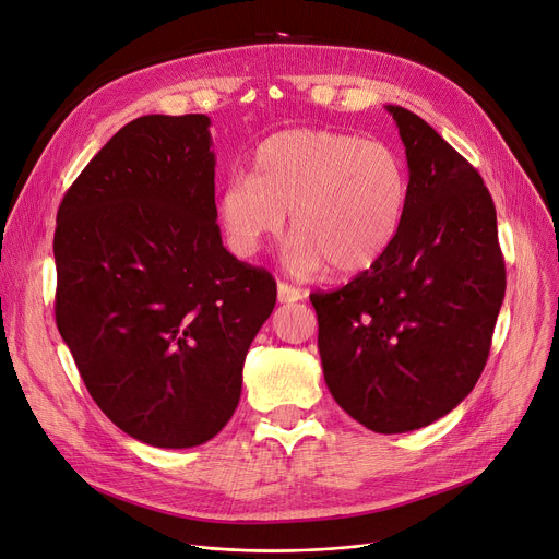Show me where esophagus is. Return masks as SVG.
I'll return each instance as SVG.
<instances>
[{"label":"esophagus","mask_w":559,"mask_h":559,"mask_svg":"<svg viewBox=\"0 0 559 559\" xmlns=\"http://www.w3.org/2000/svg\"><path fill=\"white\" fill-rule=\"evenodd\" d=\"M276 289H278V301L281 304H297V301L304 299V292L287 285V283H278Z\"/></svg>","instance_id":"1"}]
</instances>
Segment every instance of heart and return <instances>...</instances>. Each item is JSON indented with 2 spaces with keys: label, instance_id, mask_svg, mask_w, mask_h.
<instances>
[{
  "label": "heart",
  "instance_id": "b5f03b06",
  "mask_svg": "<svg viewBox=\"0 0 559 559\" xmlns=\"http://www.w3.org/2000/svg\"><path fill=\"white\" fill-rule=\"evenodd\" d=\"M407 176L383 142L292 129L255 150L251 176H233L219 197L230 249L251 258L289 213L283 251L295 274H360L388 253L401 230Z\"/></svg>",
  "mask_w": 559,
  "mask_h": 559
}]
</instances>
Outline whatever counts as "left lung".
Segmentation results:
<instances>
[{
    "label": "left lung",
    "instance_id": "8db88e82",
    "mask_svg": "<svg viewBox=\"0 0 559 559\" xmlns=\"http://www.w3.org/2000/svg\"><path fill=\"white\" fill-rule=\"evenodd\" d=\"M407 158L396 240L335 292H314L324 380L373 432L449 415L485 369L506 297L496 209L480 174L419 115L385 106Z\"/></svg>",
    "mask_w": 559,
    "mask_h": 559
}]
</instances>
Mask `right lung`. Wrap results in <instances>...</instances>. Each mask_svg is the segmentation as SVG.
Here are the masks:
<instances>
[{
  "label": "right lung",
  "mask_w": 559,
  "mask_h": 559,
  "mask_svg": "<svg viewBox=\"0 0 559 559\" xmlns=\"http://www.w3.org/2000/svg\"><path fill=\"white\" fill-rule=\"evenodd\" d=\"M53 260L56 326L102 413L158 449L213 439L276 283L222 245L211 117L117 131L61 201Z\"/></svg>",
  "instance_id": "1"
}]
</instances>
